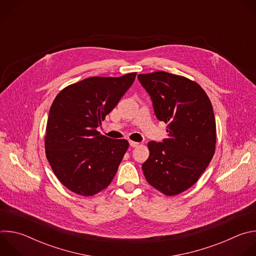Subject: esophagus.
Returning a JSON list of instances; mask_svg holds the SVG:
<instances>
[{"instance_id": "obj_1", "label": "esophagus", "mask_w": 256, "mask_h": 256, "mask_svg": "<svg viewBox=\"0 0 256 256\" xmlns=\"http://www.w3.org/2000/svg\"><path fill=\"white\" fill-rule=\"evenodd\" d=\"M130 147H132V148H136V147H138V146L140 144V142H132V140H130Z\"/></svg>"}]
</instances>
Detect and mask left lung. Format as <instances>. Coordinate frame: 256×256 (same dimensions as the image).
<instances>
[{"mask_svg":"<svg viewBox=\"0 0 256 256\" xmlns=\"http://www.w3.org/2000/svg\"><path fill=\"white\" fill-rule=\"evenodd\" d=\"M138 79L151 97L156 118L168 124V138L148 144L144 175L166 196L181 194L196 184L214 156L212 103L198 83L184 77L160 70L140 74Z\"/></svg>","mask_w":256,"mask_h":256,"instance_id":"1","label":"left lung"}]
</instances>
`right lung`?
Returning a JSON list of instances; mask_svg holds the SVG:
<instances>
[{
	"mask_svg": "<svg viewBox=\"0 0 256 256\" xmlns=\"http://www.w3.org/2000/svg\"><path fill=\"white\" fill-rule=\"evenodd\" d=\"M136 75L87 78L66 87L54 100L46 126V158L58 179L72 192L96 194L116 174L128 142L102 136L97 128Z\"/></svg>",
	"mask_w": 256,
	"mask_h": 256,
	"instance_id": "obj_1",
	"label": "right lung"
}]
</instances>
